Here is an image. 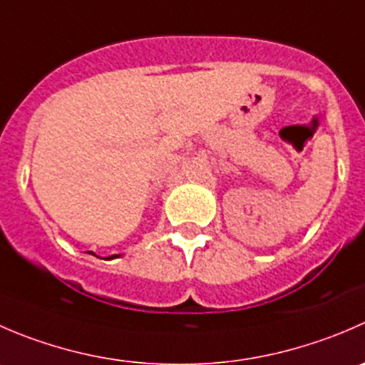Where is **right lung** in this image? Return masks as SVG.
<instances>
[{"instance_id":"1","label":"right lung","mask_w":365,"mask_h":365,"mask_svg":"<svg viewBox=\"0 0 365 365\" xmlns=\"http://www.w3.org/2000/svg\"><path fill=\"white\" fill-rule=\"evenodd\" d=\"M114 257H115V255H114ZM114 257H110V258H114Z\"/></svg>"}]
</instances>
